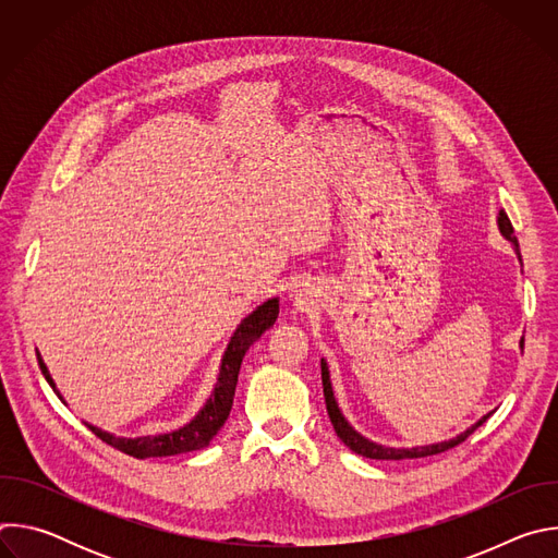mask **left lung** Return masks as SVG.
Segmentation results:
<instances>
[{
  "label": "left lung",
  "instance_id": "obj_1",
  "mask_svg": "<svg viewBox=\"0 0 558 558\" xmlns=\"http://www.w3.org/2000/svg\"><path fill=\"white\" fill-rule=\"evenodd\" d=\"M499 229H501V233L508 238V241L517 247V254H519V245H517V238H514V227H512V222H510V218H508L506 211H499ZM519 258H521V256H519ZM521 347H523V340H521ZM323 388H325L327 413H329V420H331V424H333V430H336L338 437L344 441V446H349L353 452H357V454H362V457H368V459H417V457H430V454L446 452V450L459 446L461 441H465L476 428H480V426L490 417V413H488L484 420H480L472 428H468L465 433H461L459 437H454V439H450V441H441V444H435V446L411 448V450H409V448H402V450H397V448H384V446H379V444H373V441L364 439V437H362L360 433H355V430L349 426V422L342 417V413H340V409H338V404H336L333 390H331L329 371H327V362H325V360H323Z\"/></svg>",
  "mask_w": 558,
  "mask_h": 558
}]
</instances>
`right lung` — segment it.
Wrapping results in <instances>:
<instances>
[{"label": "right lung", "instance_id": "1", "mask_svg": "<svg viewBox=\"0 0 558 558\" xmlns=\"http://www.w3.org/2000/svg\"><path fill=\"white\" fill-rule=\"evenodd\" d=\"M278 317V300H267L263 306H258L250 317H245L243 325L238 327V331L233 333L225 360H222V368H220V377L218 384L214 388L211 400L205 404V409L196 415V420L192 424H187L185 428L170 433V435H158V437H138V439H121V437H112L95 426L88 424V428L108 446L136 457V459H147V457H170V454H183V452H194V450H203L209 446V441L216 437V433L222 428V424L229 417V411L233 407V395H235V384H238V373H241V364L243 357L247 353V349L276 323ZM39 360V368L44 373V377L48 379V384L54 388L52 377L48 375V368L44 364V360L37 355ZM57 392V390H54ZM59 395V392H57ZM61 400V395H59Z\"/></svg>", "mask_w": 558, "mask_h": 558}]
</instances>
